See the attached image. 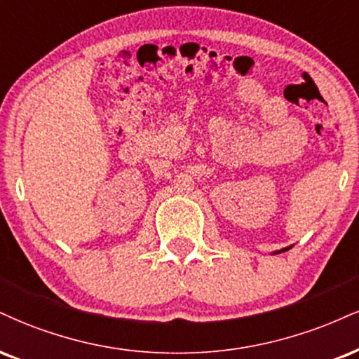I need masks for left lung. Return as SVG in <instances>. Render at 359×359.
<instances>
[{
  "label": "left lung",
  "instance_id": "8db88e82",
  "mask_svg": "<svg viewBox=\"0 0 359 359\" xmlns=\"http://www.w3.org/2000/svg\"><path fill=\"white\" fill-rule=\"evenodd\" d=\"M283 250H287V249H283Z\"/></svg>",
  "mask_w": 359,
  "mask_h": 359
}]
</instances>
